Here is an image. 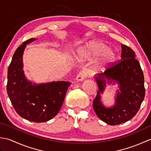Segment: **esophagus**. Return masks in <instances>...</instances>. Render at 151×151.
<instances>
[{"mask_svg": "<svg viewBox=\"0 0 151 151\" xmlns=\"http://www.w3.org/2000/svg\"><path fill=\"white\" fill-rule=\"evenodd\" d=\"M86 76H87V73L85 71H81L76 76V80L78 82H82L84 81L85 78H86Z\"/></svg>", "mask_w": 151, "mask_h": 151, "instance_id": "obj_1", "label": "esophagus"}]
</instances>
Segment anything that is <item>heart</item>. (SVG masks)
Masks as SVG:
<instances>
[{
  "mask_svg": "<svg viewBox=\"0 0 151 151\" xmlns=\"http://www.w3.org/2000/svg\"><path fill=\"white\" fill-rule=\"evenodd\" d=\"M106 48V46L104 44L98 43L93 45L90 47V49H89L86 51L84 55L86 57H90L93 55H97V54L102 52ZM114 57L115 54L113 51L110 49H108L102 53L101 58V62L104 64H107L111 62L114 59Z\"/></svg>",
  "mask_w": 151,
  "mask_h": 151,
  "instance_id": "heart-1",
  "label": "heart"
}]
</instances>
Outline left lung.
I'll use <instances>...</instances> for the list:
<instances>
[{
	"mask_svg": "<svg viewBox=\"0 0 151 151\" xmlns=\"http://www.w3.org/2000/svg\"><path fill=\"white\" fill-rule=\"evenodd\" d=\"M121 60L96 75L95 79L99 90L93 102V107L98 117L104 123L117 125L129 121L138 111L145 97L144 76L135 52L130 47L121 45ZM118 84L120 90L116 96V103L110 108L105 107L100 101L107 84Z\"/></svg>",
	"mask_w": 151,
	"mask_h": 151,
	"instance_id": "left-lung-1",
	"label": "left lung"
}]
</instances>
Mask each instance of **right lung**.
I'll return each instance as SVG.
<instances>
[{"mask_svg": "<svg viewBox=\"0 0 151 151\" xmlns=\"http://www.w3.org/2000/svg\"><path fill=\"white\" fill-rule=\"evenodd\" d=\"M31 38L19 46L13 56L8 70L7 93L16 112L22 118L35 123H42L55 117L71 83L51 82L36 84L28 81L22 69V54Z\"/></svg>", "mask_w": 151, "mask_h": 151, "instance_id": "obj_1", "label": "right lung"}]
</instances>
